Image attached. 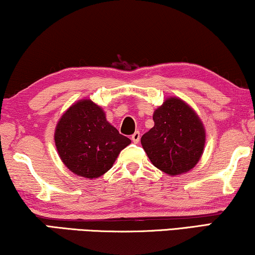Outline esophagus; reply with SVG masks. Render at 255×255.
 Instances as JSON below:
<instances>
[{
  "label": "esophagus",
  "mask_w": 255,
  "mask_h": 255,
  "mask_svg": "<svg viewBox=\"0 0 255 255\" xmlns=\"http://www.w3.org/2000/svg\"><path fill=\"white\" fill-rule=\"evenodd\" d=\"M131 139H132V141L134 142V144H138L139 140H140V133H139L138 131L134 132V133L131 135Z\"/></svg>",
  "instance_id": "1"
}]
</instances>
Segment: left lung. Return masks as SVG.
<instances>
[{
    "label": "left lung",
    "mask_w": 255,
    "mask_h": 255,
    "mask_svg": "<svg viewBox=\"0 0 255 255\" xmlns=\"http://www.w3.org/2000/svg\"><path fill=\"white\" fill-rule=\"evenodd\" d=\"M154 127L141 137V146L153 166L170 176L193 169L205 146L203 122L189 104L167 97L153 113Z\"/></svg>",
    "instance_id": "1"
}]
</instances>
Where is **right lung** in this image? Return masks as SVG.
<instances>
[{
  "instance_id": "right-lung-1",
  "label": "right lung",
  "mask_w": 255,
  "mask_h": 255,
  "mask_svg": "<svg viewBox=\"0 0 255 255\" xmlns=\"http://www.w3.org/2000/svg\"><path fill=\"white\" fill-rule=\"evenodd\" d=\"M54 142L64 165L75 175L92 180L107 173L131 140L107 121L99 104L83 99L62 114Z\"/></svg>"
}]
</instances>
